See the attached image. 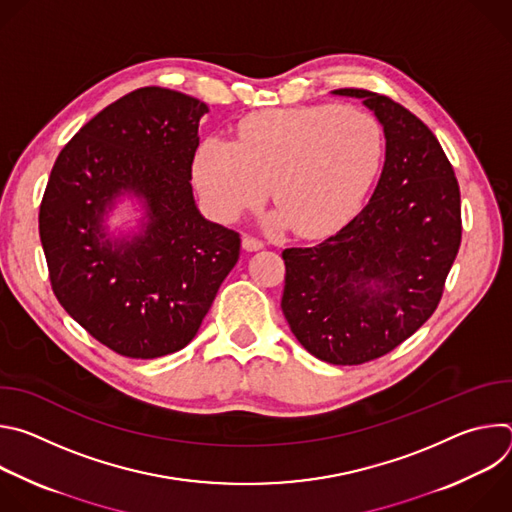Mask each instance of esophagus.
I'll return each instance as SVG.
<instances>
[{"mask_svg": "<svg viewBox=\"0 0 512 512\" xmlns=\"http://www.w3.org/2000/svg\"><path fill=\"white\" fill-rule=\"evenodd\" d=\"M265 247V243L261 241V239H257V237H253V235H245L243 237V249H247V251H259V249H263Z\"/></svg>", "mask_w": 512, "mask_h": 512, "instance_id": "obj_1", "label": "esophagus"}]
</instances>
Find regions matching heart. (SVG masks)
I'll return each mask as SVG.
<instances>
[{
    "label": "heart",
    "mask_w": 512,
    "mask_h": 512,
    "mask_svg": "<svg viewBox=\"0 0 512 512\" xmlns=\"http://www.w3.org/2000/svg\"><path fill=\"white\" fill-rule=\"evenodd\" d=\"M383 156L385 135L373 115L336 105L294 107L247 117L237 141L204 139L192 176L218 221L235 223L259 206L271 182V223L324 237L360 210Z\"/></svg>",
    "instance_id": "obj_1"
}]
</instances>
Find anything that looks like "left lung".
I'll use <instances>...</instances> for the list:
<instances>
[{"instance_id": "1", "label": "left lung", "mask_w": 512, "mask_h": 512, "mask_svg": "<svg viewBox=\"0 0 512 512\" xmlns=\"http://www.w3.org/2000/svg\"><path fill=\"white\" fill-rule=\"evenodd\" d=\"M385 131L379 184L352 221L314 247H291L283 316L316 358L375 360L419 330L442 300L462 241L460 186L431 129L393 99L364 89Z\"/></svg>"}]
</instances>
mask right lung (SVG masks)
<instances>
[{"label":"right lung","mask_w":512,"mask_h":512,"mask_svg":"<svg viewBox=\"0 0 512 512\" xmlns=\"http://www.w3.org/2000/svg\"><path fill=\"white\" fill-rule=\"evenodd\" d=\"M204 113L190 95L137 89L64 145L44 190L38 223L54 296L127 358L184 348L239 261V233L206 221L192 196ZM123 193L142 200L146 223L111 240L102 216Z\"/></svg>","instance_id":"1"}]
</instances>
